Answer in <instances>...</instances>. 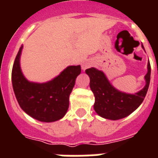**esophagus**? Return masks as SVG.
<instances>
[{
	"instance_id": "1",
	"label": "esophagus",
	"mask_w": 158,
	"mask_h": 158,
	"mask_svg": "<svg viewBox=\"0 0 158 158\" xmlns=\"http://www.w3.org/2000/svg\"><path fill=\"white\" fill-rule=\"evenodd\" d=\"M92 65V63L89 61H85V62H83V64H82V69L83 70H85L86 69L89 68V67Z\"/></svg>"
}]
</instances>
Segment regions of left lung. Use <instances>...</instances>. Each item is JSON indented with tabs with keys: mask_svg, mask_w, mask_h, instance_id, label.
I'll return each instance as SVG.
<instances>
[{
	"mask_svg": "<svg viewBox=\"0 0 158 158\" xmlns=\"http://www.w3.org/2000/svg\"><path fill=\"white\" fill-rule=\"evenodd\" d=\"M142 48L144 50L143 44ZM85 72L89 76L90 89L95 97L94 108L97 114L105 119L116 120L128 116L141 105L149 87L151 66L148 62L145 86L135 94L119 91L102 70L92 67Z\"/></svg>",
	"mask_w": 158,
	"mask_h": 158,
	"instance_id": "1",
	"label": "left lung"
}]
</instances>
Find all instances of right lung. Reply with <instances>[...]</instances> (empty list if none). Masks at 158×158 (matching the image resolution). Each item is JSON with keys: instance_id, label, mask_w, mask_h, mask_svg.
Returning a JSON list of instances; mask_svg holds the SVG:
<instances>
[{"instance_id": "1", "label": "right lung", "mask_w": 158, "mask_h": 158, "mask_svg": "<svg viewBox=\"0 0 158 158\" xmlns=\"http://www.w3.org/2000/svg\"><path fill=\"white\" fill-rule=\"evenodd\" d=\"M21 46L12 69V85L15 95L22 110L31 117L42 122L60 120L69 108V98L77 76L81 73L80 65L67 66L50 81H28L20 67Z\"/></svg>"}]
</instances>
